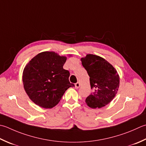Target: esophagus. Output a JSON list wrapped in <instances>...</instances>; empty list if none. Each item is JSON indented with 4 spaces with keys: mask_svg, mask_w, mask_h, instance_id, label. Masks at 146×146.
Instances as JSON below:
<instances>
[{
    "mask_svg": "<svg viewBox=\"0 0 146 146\" xmlns=\"http://www.w3.org/2000/svg\"><path fill=\"white\" fill-rule=\"evenodd\" d=\"M75 86L76 88H78L80 87V84L79 82H77L75 84Z\"/></svg>",
    "mask_w": 146,
    "mask_h": 146,
    "instance_id": "esophagus-1",
    "label": "esophagus"
}]
</instances>
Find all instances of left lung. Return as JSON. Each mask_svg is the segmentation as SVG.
I'll use <instances>...</instances> for the list:
<instances>
[{
  "instance_id": "obj_1",
  "label": "left lung",
  "mask_w": 146,
  "mask_h": 146,
  "mask_svg": "<svg viewBox=\"0 0 146 146\" xmlns=\"http://www.w3.org/2000/svg\"><path fill=\"white\" fill-rule=\"evenodd\" d=\"M81 61L90 76L91 89H93L85 102L93 109L105 106L118 90L119 76L117 71L106 60L94 54H87Z\"/></svg>"
}]
</instances>
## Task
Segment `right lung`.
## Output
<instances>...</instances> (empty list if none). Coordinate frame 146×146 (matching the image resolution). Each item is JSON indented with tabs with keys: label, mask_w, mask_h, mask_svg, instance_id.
<instances>
[{
	"label": "right lung",
	"mask_w": 146,
	"mask_h": 146,
	"mask_svg": "<svg viewBox=\"0 0 146 146\" xmlns=\"http://www.w3.org/2000/svg\"><path fill=\"white\" fill-rule=\"evenodd\" d=\"M66 57L54 52H42L26 65L23 83L29 98L40 107L50 109L59 103L65 91L75 87L70 72L63 69Z\"/></svg>",
	"instance_id": "1"
}]
</instances>
